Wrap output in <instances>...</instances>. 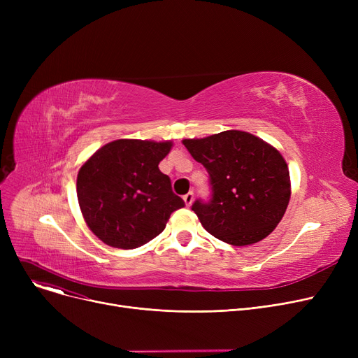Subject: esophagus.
<instances>
[{
    "label": "esophagus",
    "mask_w": 358,
    "mask_h": 358,
    "mask_svg": "<svg viewBox=\"0 0 358 358\" xmlns=\"http://www.w3.org/2000/svg\"><path fill=\"white\" fill-rule=\"evenodd\" d=\"M182 200H184V203H185L187 208H190L192 203H193V200H194V194H193V193H187V194L182 197Z\"/></svg>",
    "instance_id": "34e87169"
}]
</instances>
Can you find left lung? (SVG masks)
<instances>
[{
    "label": "left lung",
    "mask_w": 358,
    "mask_h": 358,
    "mask_svg": "<svg viewBox=\"0 0 358 358\" xmlns=\"http://www.w3.org/2000/svg\"><path fill=\"white\" fill-rule=\"evenodd\" d=\"M182 143L209 173L210 200L192 206L203 228L235 247L268 236L290 200L289 168L278 150L242 130Z\"/></svg>",
    "instance_id": "8db88e82"
}]
</instances>
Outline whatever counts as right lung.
Here are the masks:
<instances>
[{
    "label": "right lung",
    "mask_w": 358,
    "mask_h": 358,
    "mask_svg": "<svg viewBox=\"0 0 358 358\" xmlns=\"http://www.w3.org/2000/svg\"><path fill=\"white\" fill-rule=\"evenodd\" d=\"M173 142L119 139L101 146L78 171L77 196L88 228L115 248L134 250L158 236L181 197L158 164Z\"/></svg>",
    "instance_id": "right-lung-1"
}]
</instances>
